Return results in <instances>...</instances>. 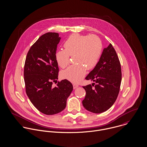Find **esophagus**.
I'll use <instances>...</instances> for the list:
<instances>
[{
    "label": "esophagus",
    "mask_w": 147,
    "mask_h": 147,
    "mask_svg": "<svg viewBox=\"0 0 147 147\" xmlns=\"http://www.w3.org/2000/svg\"><path fill=\"white\" fill-rule=\"evenodd\" d=\"M73 86H74V89H76V88H77L79 86V85L77 84H73Z\"/></svg>",
    "instance_id": "1"
}]
</instances>
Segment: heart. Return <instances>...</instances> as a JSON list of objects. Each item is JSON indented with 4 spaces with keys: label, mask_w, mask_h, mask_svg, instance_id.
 Listing matches in <instances>:
<instances>
[{
    "label": "heart",
    "mask_w": 147,
    "mask_h": 147,
    "mask_svg": "<svg viewBox=\"0 0 147 147\" xmlns=\"http://www.w3.org/2000/svg\"><path fill=\"white\" fill-rule=\"evenodd\" d=\"M65 50H58L55 59L58 65L65 67L69 62V55H74L76 64L68 66L62 71V77L72 82L80 81L88 69L93 68L100 58L102 45L100 39L94 36H84L74 34L64 43Z\"/></svg>",
    "instance_id": "1"
}]
</instances>
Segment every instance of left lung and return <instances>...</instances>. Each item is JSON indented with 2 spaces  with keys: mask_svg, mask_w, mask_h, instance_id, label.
<instances>
[{
  "mask_svg": "<svg viewBox=\"0 0 147 147\" xmlns=\"http://www.w3.org/2000/svg\"><path fill=\"white\" fill-rule=\"evenodd\" d=\"M85 79L95 83L83 86L86 91L82 101L85 109L97 114L106 111L116 101L122 80L121 63L111 43L104 49L98 62Z\"/></svg>",
  "mask_w": 147,
  "mask_h": 147,
  "instance_id": "obj_1",
  "label": "left lung"
}]
</instances>
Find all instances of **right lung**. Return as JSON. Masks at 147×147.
<instances>
[{
    "instance_id": "add662e5",
    "label": "right lung",
    "mask_w": 147,
    "mask_h": 147,
    "mask_svg": "<svg viewBox=\"0 0 147 147\" xmlns=\"http://www.w3.org/2000/svg\"><path fill=\"white\" fill-rule=\"evenodd\" d=\"M61 38L57 33L41 36L29 49L25 60L24 76L26 93L40 112L54 115L63 110L73 85L64 79L54 87L58 79L59 68L55 59L57 45Z\"/></svg>"
}]
</instances>
